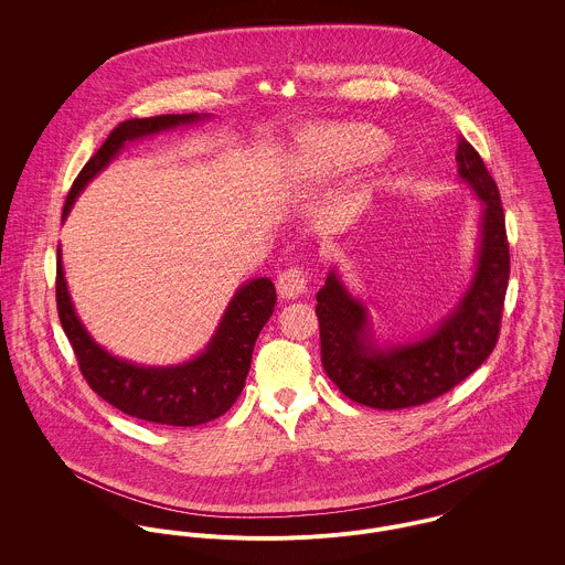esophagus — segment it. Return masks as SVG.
<instances>
[{"label": "esophagus", "mask_w": 565, "mask_h": 565, "mask_svg": "<svg viewBox=\"0 0 565 565\" xmlns=\"http://www.w3.org/2000/svg\"><path fill=\"white\" fill-rule=\"evenodd\" d=\"M276 289H278V296L282 300H296L300 298L305 291H307V276L300 267H291L287 271H282L276 280Z\"/></svg>", "instance_id": "34e87169"}]
</instances>
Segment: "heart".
I'll return each instance as SVG.
<instances>
[{
  "mask_svg": "<svg viewBox=\"0 0 565 565\" xmlns=\"http://www.w3.org/2000/svg\"><path fill=\"white\" fill-rule=\"evenodd\" d=\"M385 150V135L367 124H330L300 137L294 169L305 180H323L376 161Z\"/></svg>",
  "mask_w": 565,
  "mask_h": 565,
  "instance_id": "heart-1",
  "label": "heart"
}]
</instances>
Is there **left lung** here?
Listing matches in <instances>:
<instances>
[{"label":"left lung","mask_w":565,"mask_h":565,"mask_svg":"<svg viewBox=\"0 0 565 565\" xmlns=\"http://www.w3.org/2000/svg\"><path fill=\"white\" fill-rule=\"evenodd\" d=\"M457 173L483 211L472 276L439 322L415 339L383 341L365 300L343 282L337 267L318 291L323 370L354 403L385 411L428 403L479 370L498 341L509 285L500 193L466 139L457 146Z\"/></svg>","instance_id":"1"}]
</instances>
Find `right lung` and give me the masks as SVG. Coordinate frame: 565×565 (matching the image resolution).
I'll use <instances>...</instances> for the list:
<instances>
[{"instance_id":"1","label":"right lung","mask_w":565,"mask_h":565,"mask_svg":"<svg viewBox=\"0 0 565 565\" xmlns=\"http://www.w3.org/2000/svg\"><path fill=\"white\" fill-rule=\"evenodd\" d=\"M211 117L213 115L209 113H191L128 119L119 124L93 159L82 167L67 195L63 222L70 217L84 186L104 171L128 143L193 126ZM56 302L63 330L78 356L82 376L99 398L146 422L164 426H198L224 415L239 398L256 337L274 313L276 289L267 276L239 285L204 350L175 365H141L115 356L90 337L76 313L70 285L65 280L61 247L56 260Z\"/></svg>"}]
</instances>
